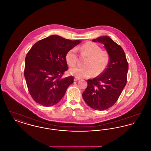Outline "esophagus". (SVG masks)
Returning a JSON list of instances; mask_svg holds the SVG:
<instances>
[{
    "label": "esophagus",
    "instance_id": "1",
    "mask_svg": "<svg viewBox=\"0 0 151 151\" xmlns=\"http://www.w3.org/2000/svg\"><path fill=\"white\" fill-rule=\"evenodd\" d=\"M79 80H80V79L76 78H75V79H74V81H79Z\"/></svg>",
    "mask_w": 151,
    "mask_h": 151
}]
</instances>
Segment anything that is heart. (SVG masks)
<instances>
[{
  "instance_id": "1",
  "label": "heart",
  "mask_w": 151,
  "mask_h": 151,
  "mask_svg": "<svg viewBox=\"0 0 151 151\" xmlns=\"http://www.w3.org/2000/svg\"><path fill=\"white\" fill-rule=\"evenodd\" d=\"M82 52L88 58L83 67H75L70 69V73L77 78H88L95 75H99L105 71L109 62V55L106 51L102 50L100 46L96 43L88 42L80 47ZM67 63L70 66H74L77 62V50L73 47L65 54Z\"/></svg>"
}]
</instances>
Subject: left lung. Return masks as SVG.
Masks as SVG:
<instances>
[{"label": "left lung", "instance_id": "obj_1", "mask_svg": "<svg viewBox=\"0 0 151 151\" xmlns=\"http://www.w3.org/2000/svg\"><path fill=\"white\" fill-rule=\"evenodd\" d=\"M92 41L104 45L109 62L100 75L87 80L83 97L91 108L101 111L111 107L119 97L127 83L129 65L122 47L109 37L102 36Z\"/></svg>", "mask_w": 151, "mask_h": 151}]
</instances>
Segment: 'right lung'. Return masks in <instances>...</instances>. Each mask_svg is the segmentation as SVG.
<instances>
[{
	"label": "right lung",
	"mask_w": 151,
	"mask_h": 151,
	"mask_svg": "<svg viewBox=\"0 0 151 151\" xmlns=\"http://www.w3.org/2000/svg\"><path fill=\"white\" fill-rule=\"evenodd\" d=\"M81 41L52 35L36 42L25 57L24 76L29 93L37 103L49 107L63 97L73 77L63 78L68 65L65 54Z\"/></svg>",
	"instance_id": "right-lung-1"
}]
</instances>
